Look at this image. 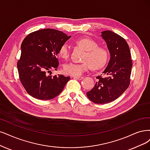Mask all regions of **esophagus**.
I'll list each match as a JSON object with an SVG mask.
<instances>
[{
    "mask_svg": "<svg viewBox=\"0 0 150 150\" xmlns=\"http://www.w3.org/2000/svg\"><path fill=\"white\" fill-rule=\"evenodd\" d=\"M73 78L77 80H82L83 79V76H74Z\"/></svg>",
    "mask_w": 150,
    "mask_h": 150,
    "instance_id": "obj_1",
    "label": "esophagus"
}]
</instances>
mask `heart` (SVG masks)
<instances>
[{
    "instance_id": "b5f03b06",
    "label": "heart",
    "mask_w": 150,
    "mask_h": 150,
    "mask_svg": "<svg viewBox=\"0 0 150 150\" xmlns=\"http://www.w3.org/2000/svg\"><path fill=\"white\" fill-rule=\"evenodd\" d=\"M76 44L83 48L86 53L83 58L82 63L69 62L64 66L65 74L71 76H80L91 68L99 70L104 68L107 64L109 54L108 50L104 47L98 46V43L88 38H80L76 41ZM59 54L64 59H68L70 55V47L67 43H64L60 46Z\"/></svg>"
}]
</instances>
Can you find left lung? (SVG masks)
<instances>
[{
	"instance_id": "obj_1",
	"label": "left lung",
	"mask_w": 150,
	"mask_h": 150,
	"mask_svg": "<svg viewBox=\"0 0 150 150\" xmlns=\"http://www.w3.org/2000/svg\"><path fill=\"white\" fill-rule=\"evenodd\" d=\"M101 33L107 44L110 59L103 71L106 76H97L98 81L95 86L86 93L90 100L96 104L111 102L128 88L133 64L129 46L124 38L109 30Z\"/></svg>"
}]
</instances>
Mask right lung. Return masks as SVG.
Instances as JSON below:
<instances>
[{
	"instance_id": "add662e5",
	"label": "right lung",
	"mask_w": 150,
	"mask_h": 150,
	"mask_svg": "<svg viewBox=\"0 0 150 150\" xmlns=\"http://www.w3.org/2000/svg\"><path fill=\"white\" fill-rule=\"evenodd\" d=\"M70 38L60 31L47 28L30 33L22 42L17 62L19 78L26 91L33 98L48 100L64 90L70 77L52 76L50 71L57 69L59 49Z\"/></svg>"
}]
</instances>
